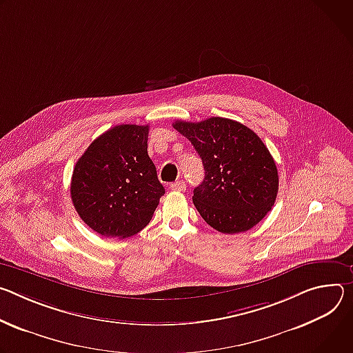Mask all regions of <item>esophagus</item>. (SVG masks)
<instances>
[{
  "label": "esophagus",
  "instance_id": "esophagus-1",
  "mask_svg": "<svg viewBox=\"0 0 353 353\" xmlns=\"http://www.w3.org/2000/svg\"><path fill=\"white\" fill-rule=\"evenodd\" d=\"M170 188H171L172 190H175V192H183V190L186 189V185H185L183 181H176V182L171 183Z\"/></svg>",
  "mask_w": 353,
  "mask_h": 353
}]
</instances>
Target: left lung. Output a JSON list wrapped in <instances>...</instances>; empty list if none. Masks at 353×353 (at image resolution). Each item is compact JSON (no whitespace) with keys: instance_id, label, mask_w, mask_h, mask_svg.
<instances>
[{"instance_id":"obj_1","label":"left lung","mask_w":353,"mask_h":353,"mask_svg":"<svg viewBox=\"0 0 353 353\" xmlns=\"http://www.w3.org/2000/svg\"><path fill=\"white\" fill-rule=\"evenodd\" d=\"M201 155L203 182L193 205L203 220L224 234L256 225L275 205L279 175L263 141L247 126L225 117L172 123Z\"/></svg>"}]
</instances>
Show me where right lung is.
<instances>
[{"label": "right lung", "mask_w": 353, "mask_h": 353, "mask_svg": "<svg viewBox=\"0 0 353 353\" xmlns=\"http://www.w3.org/2000/svg\"><path fill=\"white\" fill-rule=\"evenodd\" d=\"M150 126L119 125L97 137L77 161L71 201L103 237L126 239L151 220L165 193L147 152Z\"/></svg>", "instance_id": "right-lung-1"}]
</instances>
